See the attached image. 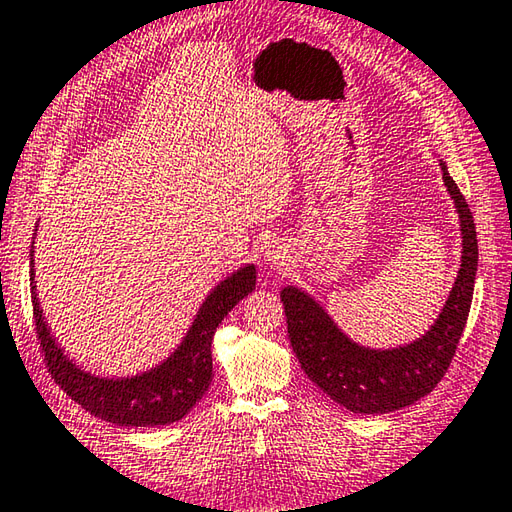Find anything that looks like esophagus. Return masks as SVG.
Returning <instances> with one entry per match:
<instances>
[{
  "label": "esophagus",
  "mask_w": 512,
  "mask_h": 512,
  "mask_svg": "<svg viewBox=\"0 0 512 512\" xmlns=\"http://www.w3.org/2000/svg\"><path fill=\"white\" fill-rule=\"evenodd\" d=\"M268 259H273L275 264H279V259H282V250H273V253H268Z\"/></svg>",
  "instance_id": "obj_1"
}]
</instances>
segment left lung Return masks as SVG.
I'll list each match as a JSON object with an SVG mask.
<instances>
[{
  "instance_id": "8db88e82",
  "label": "left lung",
  "mask_w": 512,
  "mask_h": 512,
  "mask_svg": "<svg viewBox=\"0 0 512 512\" xmlns=\"http://www.w3.org/2000/svg\"><path fill=\"white\" fill-rule=\"evenodd\" d=\"M444 184L455 199L462 226V268L446 306L428 333L408 346L370 350L357 346L335 326L324 308L299 288L286 286L288 339L304 373L350 413L382 415L415 404L446 375L466 328L477 273V233L473 213L442 162Z\"/></svg>"
}]
</instances>
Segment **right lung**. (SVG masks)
<instances>
[{"mask_svg": "<svg viewBox=\"0 0 512 512\" xmlns=\"http://www.w3.org/2000/svg\"><path fill=\"white\" fill-rule=\"evenodd\" d=\"M35 268L30 255V295L33 319L50 377L64 393L104 422L117 426H166L188 415L213 379L210 344L222 319L255 288V266H244L226 277L199 308L193 326L173 355L148 373L126 379H102L84 373L62 353L44 322L35 295Z\"/></svg>", "mask_w": 512, "mask_h": 512, "instance_id": "right-lung-1", "label": "right lung"}]
</instances>
